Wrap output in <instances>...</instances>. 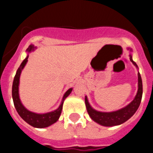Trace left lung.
I'll return each instance as SVG.
<instances>
[{
    "label": "left lung",
    "instance_id": "1",
    "mask_svg": "<svg viewBox=\"0 0 153 153\" xmlns=\"http://www.w3.org/2000/svg\"><path fill=\"white\" fill-rule=\"evenodd\" d=\"M127 49L130 52L129 53L130 61L136 67V69L139 70L137 64L132 60V53H131L132 52V50L129 47H128ZM142 96H143V82H142L141 76H140V72L138 70L137 93H136V95L133 99V100L130 103L128 104L127 106H126L125 107L112 112L98 111V110L92 107L86 96L85 97V104H86V110H87L89 116L94 122L101 126H114L123 124L135 114V113L140 106V102H141Z\"/></svg>",
    "mask_w": 153,
    "mask_h": 153
}]
</instances>
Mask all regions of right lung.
<instances>
[{
    "mask_svg": "<svg viewBox=\"0 0 153 153\" xmlns=\"http://www.w3.org/2000/svg\"><path fill=\"white\" fill-rule=\"evenodd\" d=\"M37 47H34V45L30 44L26 50V52L27 53L26 58L23 60L21 64L20 65L19 68L17 69L16 75L14 76V79L13 81V86H12V98H13V104L15 106V109L20 117L23 119L26 123H27L29 125L35 127V128H46L50 126L53 125V123L57 121L60 118V116L61 114L62 109H63V104L64 102L65 99L67 98L72 92L73 88H70L63 95L62 99L61 102L60 106L56 109L53 111L48 112L45 113H36L34 112L30 111L27 109L25 106L23 105L20 99L19 95V85H20V77L22 72L23 69L26 66L27 63L28 61V56H29V53L33 52Z\"/></svg>",
    "mask_w": 153,
    "mask_h": 153,
    "instance_id": "right-lung-1",
    "label": "right lung"
}]
</instances>
